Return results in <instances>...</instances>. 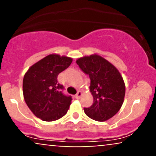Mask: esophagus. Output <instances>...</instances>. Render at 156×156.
<instances>
[{
  "mask_svg": "<svg viewBox=\"0 0 156 156\" xmlns=\"http://www.w3.org/2000/svg\"><path fill=\"white\" fill-rule=\"evenodd\" d=\"M82 94H83V93H82V92H80V91H79V92H78V93L76 94L75 98H76V99H79V98H80V97L82 96Z\"/></svg>",
  "mask_w": 156,
  "mask_h": 156,
  "instance_id": "1",
  "label": "esophagus"
}]
</instances>
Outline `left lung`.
I'll return each instance as SVG.
<instances>
[{
    "label": "left lung",
    "instance_id": "1",
    "mask_svg": "<svg viewBox=\"0 0 156 156\" xmlns=\"http://www.w3.org/2000/svg\"><path fill=\"white\" fill-rule=\"evenodd\" d=\"M76 63L89 76V90L94 99L89 108H83L84 112L94 120H108L119 112L124 102L125 85L120 73L98 54L81 57Z\"/></svg>",
    "mask_w": 156,
    "mask_h": 156
}]
</instances>
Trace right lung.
Returning <instances> with one entry per match:
<instances>
[{"label":"right lung","mask_w":156,"mask_h":156,"mask_svg":"<svg viewBox=\"0 0 156 156\" xmlns=\"http://www.w3.org/2000/svg\"><path fill=\"white\" fill-rule=\"evenodd\" d=\"M70 57L53 53L31 66L23 80V92L27 105L42 120H57L67 114L71 96L64 95L58 83V74L70 65Z\"/></svg>","instance_id":"obj_1"}]
</instances>
